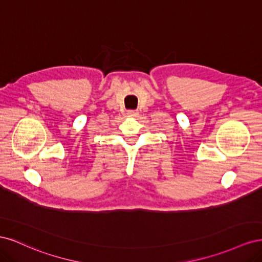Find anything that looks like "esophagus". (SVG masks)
Returning a JSON list of instances; mask_svg holds the SVG:
<instances>
[{"mask_svg": "<svg viewBox=\"0 0 262 262\" xmlns=\"http://www.w3.org/2000/svg\"><path fill=\"white\" fill-rule=\"evenodd\" d=\"M128 116H129V117H137V116H138V113L134 112V110H129V112H128Z\"/></svg>", "mask_w": 262, "mask_h": 262, "instance_id": "1", "label": "esophagus"}]
</instances>
